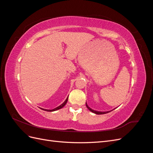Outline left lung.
<instances>
[{
	"instance_id": "left-lung-1",
	"label": "left lung",
	"mask_w": 153,
	"mask_h": 153,
	"mask_svg": "<svg viewBox=\"0 0 153 153\" xmlns=\"http://www.w3.org/2000/svg\"><path fill=\"white\" fill-rule=\"evenodd\" d=\"M86 104V106H87V108L89 109L90 111H91L92 112H93V113H94V114H98V115H100V114H106V113H108V112H98V111H95V110H92L90 107H89V106H88V105H87V103H85Z\"/></svg>"
}]
</instances>
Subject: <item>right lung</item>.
<instances>
[{"label":"right lung","instance_id":"1","mask_svg":"<svg viewBox=\"0 0 153 153\" xmlns=\"http://www.w3.org/2000/svg\"><path fill=\"white\" fill-rule=\"evenodd\" d=\"M68 97L67 98V99L65 100V101H64V102L62 104V105H61L60 106H59L58 107H57V108H54V109H53V110H47V109H43V108H41L42 110H45V111H48V112H53V111H55V110H59V109H60V108H62L63 106L65 105L66 104V103H67V101H68Z\"/></svg>","mask_w":153,"mask_h":153}]
</instances>
